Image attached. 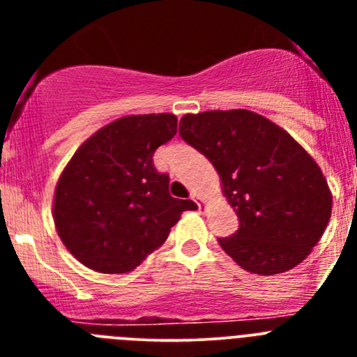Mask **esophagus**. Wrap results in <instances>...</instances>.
Listing matches in <instances>:
<instances>
[{"label": "esophagus", "instance_id": "34e87169", "mask_svg": "<svg viewBox=\"0 0 357 357\" xmlns=\"http://www.w3.org/2000/svg\"><path fill=\"white\" fill-rule=\"evenodd\" d=\"M191 200H193L195 204H197L198 209H200V211H206V206H204V202H202V198H198L197 195H195V193L191 195Z\"/></svg>", "mask_w": 357, "mask_h": 357}]
</instances>
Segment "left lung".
Returning <instances> with one entry per match:
<instances>
[{
    "label": "left lung",
    "instance_id": "left-lung-1",
    "mask_svg": "<svg viewBox=\"0 0 357 357\" xmlns=\"http://www.w3.org/2000/svg\"><path fill=\"white\" fill-rule=\"evenodd\" d=\"M178 134L213 162L239 229L220 238L247 272H288L311 254L331 218L320 166L286 130L252 110L185 114Z\"/></svg>",
    "mask_w": 357,
    "mask_h": 357
}]
</instances>
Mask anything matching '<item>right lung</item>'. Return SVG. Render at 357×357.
<instances>
[{
	"mask_svg": "<svg viewBox=\"0 0 357 357\" xmlns=\"http://www.w3.org/2000/svg\"><path fill=\"white\" fill-rule=\"evenodd\" d=\"M176 134L175 114L125 116L93 134L56 182V232L84 266L127 273L162 245L195 202L169 195L153 153Z\"/></svg>",
	"mask_w": 357,
	"mask_h": 357,
	"instance_id": "1",
	"label": "right lung"
}]
</instances>
